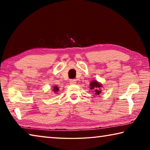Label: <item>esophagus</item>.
<instances>
[{
  "label": "esophagus",
  "instance_id": "34e87169",
  "mask_svg": "<svg viewBox=\"0 0 150 150\" xmlns=\"http://www.w3.org/2000/svg\"><path fill=\"white\" fill-rule=\"evenodd\" d=\"M69 83L71 85H75L77 83V81H76L75 79H71L69 81Z\"/></svg>",
  "mask_w": 150,
  "mask_h": 150
}]
</instances>
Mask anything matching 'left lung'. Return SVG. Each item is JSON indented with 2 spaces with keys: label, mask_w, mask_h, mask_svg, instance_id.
<instances>
[{
  "label": "left lung",
  "mask_w": 150,
  "mask_h": 150,
  "mask_svg": "<svg viewBox=\"0 0 150 150\" xmlns=\"http://www.w3.org/2000/svg\"><path fill=\"white\" fill-rule=\"evenodd\" d=\"M90 86H91V89L93 90V91H95V95H100V93H101V91H100V88L103 87V85L100 84V83H98V81H93L92 82H91L90 83Z\"/></svg>",
  "instance_id": "left-lung-1"
}]
</instances>
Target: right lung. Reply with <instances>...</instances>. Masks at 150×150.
<instances>
[{
	"mask_svg": "<svg viewBox=\"0 0 150 150\" xmlns=\"http://www.w3.org/2000/svg\"><path fill=\"white\" fill-rule=\"evenodd\" d=\"M58 91H59V88H58L57 86H55V87H54V88H53V91H54V93H56V92H57Z\"/></svg>",
	"mask_w": 150,
	"mask_h": 150,
	"instance_id": "1",
	"label": "right lung"
}]
</instances>
